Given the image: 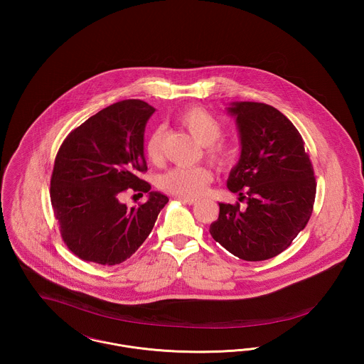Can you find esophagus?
Segmentation results:
<instances>
[{
    "label": "esophagus",
    "mask_w": 364,
    "mask_h": 364,
    "mask_svg": "<svg viewBox=\"0 0 364 364\" xmlns=\"http://www.w3.org/2000/svg\"><path fill=\"white\" fill-rule=\"evenodd\" d=\"M177 199L183 203H187V205H195L198 200L193 199V198H183V196H177Z\"/></svg>",
    "instance_id": "34e87169"
}]
</instances>
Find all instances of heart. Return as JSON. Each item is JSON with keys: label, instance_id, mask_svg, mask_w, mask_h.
<instances>
[{"label": "heart", "instance_id": "obj_1", "mask_svg": "<svg viewBox=\"0 0 364 364\" xmlns=\"http://www.w3.org/2000/svg\"><path fill=\"white\" fill-rule=\"evenodd\" d=\"M180 122L193 138L206 147L205 153L208 161L225 166L232 159V149L218 141L223 135V124L205 107L192 106L183 110L177 116ZM162 129L156 128L146 141V154L151 162H158L161 158ZM211 183V172L206 166L198 165L192 168L177 166L159 177V187L165 192L183 198H196L202 195Z\"/></svg>", "mask_w": 364, "mask_h": 364}]
</instances>
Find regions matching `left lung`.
I'll return each mask as SVG.
<instances>
[{"mask_svg": "<svg viewBox=\"0 0 364 364\" xmlns=\"http://www.w3.org/2000/svg\"><path fill=\"white\" fill-rule=\"evenodd\" d=\"M242 154L228 188L240 203L220 205L210 235L235 257L270 259L287 250L312 214L316 183L304 141L292 122L270 105L233 102Z\"/></svg>", "mask_w": 364, "mask_h": 364, "instance_id": "obj_1", "label": "left lung"}]
</instances>
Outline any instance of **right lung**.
<instances>
[{"mask_svg":"<svg viewBox=\"0 0 364 364\" xmlns=\"http://www.w3.org/2000/svg\"><path fill=\"white\" fill-rule=\"evenodd\" d=\"M156 112L140 100L110 105L75 128L54 161L50 200L61 237L87 262L119 264L136 252L169 202L139 173L147 171L144 128ZM149 193L147 203L127 208L125 190Z\"/></svg>","mask_w":364,"mask_h":364,"instance_id":"add662e5","label":"right lung"}]
</instances>
